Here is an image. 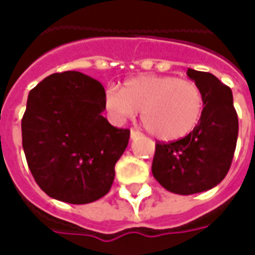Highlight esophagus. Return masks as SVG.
I'll return each instance as SVG.
<instances>
[{"label": "esophagus", "mask_w": 255, "mask_h": 255, "mask_svg": "<svg viewBox=\"0 0 255 255\" xmlns=\"http://www.w3.org/2000/svg\"><path fill=\"white\" fill-rule=\"evenodd\" d=\"M141 136V133H140L139 131H135V129H131V139H137V137H140Z\"/></svg>", "instance_id": "obj_1"}]
</instances>
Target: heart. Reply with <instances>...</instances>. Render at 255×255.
Here are the masks:
<instances>
[{"mask_svg":"<svg viewBox=\"0 0 255 255\" xmlns=\"http://www.w3.org/2000/svg\"><path fill=\"white\" fill-rule=\"evenodd\" d=\"M204 94L197 83L173 75L143 74L110 86L104 104L112 119L123 122L141 111V120L152 135L164 141L185 137L198 124L204 111Z\"/></svg>","mask_w":255,"mask_h":255,"instance_id":"b5f03b06","label":"heart"}]
</instances>
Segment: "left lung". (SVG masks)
Masks as SVG:
<instances>
[{
	"instance_id": "8db88e82",
	"label": "left lung",
	"mask_w": 255,
	"mask_h": 255,
	"mask_svg": "<svg viewBox=\"0 0 255 255\" xmlns=\"http://www.w3.org/2000/svg\"><path fill=\"white\" fill-rule=\"evenodd\" d=\"M186 75L204 94V111L189 135L157 143L152 173L161 186L176 194L205 192L225 178L238 137L233 94L213 74L188 69Z\"/></svg>"
}]
</instances>
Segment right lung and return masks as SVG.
Masks as SVG:
<instances>
[{
    "label": "right lung",
    "mask_w": 255,
    "mask_h": 255,
    "mask_svg": "<svg viewBox=\"0 0 255 255\" xmlns=\"http://www.w3.org/2000/svg\"><path fill=\"white\" fill-rule=\"evenodd\" d=\"M104 110L103 86L78 71L51 74L29 92L22 147L47 196L79 205L111 189L129 129L111 126Z\"/></svg>",
    "instance_id": "obj_1"
}]
</instances>
